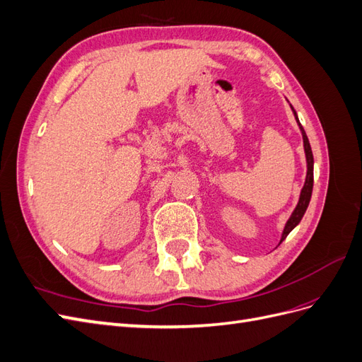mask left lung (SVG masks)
<instances>
[{
  "instance_id": "left-lung-1",
  "label": "left lung",
  "mask_w": 362,
  "mask_h": 362,
  "mask_svg": "<svg viewBox=\"0 0 362 362\" xmlns=\"http://www.w3.org/2000/svg\"><path fill=\"white\" fill-rule=\"evenodd\" d=\"M291 110H293V113H294L296 120H298L299 128H300V131H302V137H303V149H305V157H306V178H305V184H303L300 196H299V202H298V205H296L294 211L291 213L290 218L287 221L286 228H284L282 237H281V242H279V243H282L284 240H286V237H287V235L293 231V229L299 225V222L302 221V217H303V214H305V211H306V208H308V204H310V199H311L313 184H314V158H313V151H311V146H310L308 137H306L305 129H303V127L300 125L299 119H298V115H296L293 107H291Z\"/></svg>"
}]
</instances>
